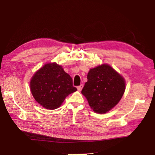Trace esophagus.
Wrapping results in <instances>:
<instances>
[{
    "label": "esophagus",
    "instance_id": "esophagus-1",
    "mask_svg": "<svg viewBox=\"0 0 155 155\" xmlns=\"http://www.w3.org/2000/svg\"><path fill=\"white\" fill-rule=\"evenodd\" d=\"M83 88V84H81L80 86H78V87H77V89H78V91H81V90H82V88Z\"/></svg>",
    "mask_w": 155,
    "mask_h": 155
}]
</instances>
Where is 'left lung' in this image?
<instances>
[{
    "instance_id": "left-lung-1",
    "label": "left lung",
    "mask_w": 155,
    "mask_h": 155,
    "mask_svg": "<svg viewBox=\"0 0 155 155\" xmlns=\"http://www.w3.org/2000/svg\"><path fill=\"white\" fill-rule=\"evenodd\" d=\"M81 91L94 112L104 114L119 103L125 91V81L107 64L90 69Z\"/></svg>"
}]
</instances>
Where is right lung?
<instances>
[{
	"label": "right lung",
	"instance_id": "add662e5",
	"mask_svg": "<svg viewBox=\"0 0 155 155\" xmlns=\"http://www.w3.org/2000/svg\"><path fill=\"white\" fill-rule=\"evenodd\" d=\"M30 87L35 101L47 109H57L68 95L77 91L72 79L56 62L45 64L32 76Z\"/></svg>",
	"mask_w": 155,
	"mask_h": 155
}]
</instances>
